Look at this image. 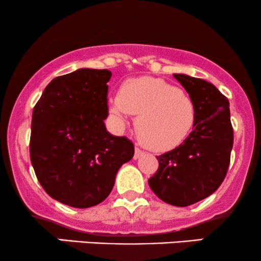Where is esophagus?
<instances>
[{
	"label": "esophagus",
	"mask_w": 261,
	"mask_h": 261,
	"mask_svg": "<svg viewBox=\"0 0 261 261\" xmlns=\"http://www.w3.org/2000/svg\"><path fill=\"white\" fill-rule=\"evenodd\" d=\"M143 153H145V152L143 151H141L140 148H135V154H134V160H139L140 157H142L143 155Z\"/></svg>",
	"instance_id": "34e87169"
}]
</instances>
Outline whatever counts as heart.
Returning <instances> with one entry per match:
<instances>
[{
	"mask_svg": "<svg viewBox=\"0 0 261 261\" xmlns=\"http://www.w3.org/2000/svg\"><path fill=\"white\" fill-rule=\"evenodd\" d=\"M109 109L119 124H125L127 114L137 115V137L155 152L180 146L196 119L195 104L187 93L154 77L126 81L119 97L110 100Z\"/></svg>",
	"mask_w": 261,
	"mask_h": 261,
	"instance_id": "1",
	"label": "heart"
}]
</instances>
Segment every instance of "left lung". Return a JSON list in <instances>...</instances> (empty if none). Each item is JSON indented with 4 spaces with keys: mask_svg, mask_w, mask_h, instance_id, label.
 <instances>
[{
    "mask_svg": "<svg viewBox=\"0 0 261 261\" xmlns=\"http://www.w3.org/2000/svg\"><path fill=\"white\" fill-rule=\"evenodd\" d=\"M195 104L193 131L180 146L158 155L157 172L149 188L174 206L193 205L214 194L222 184L233 147L229 101L212 83L174 73Z\"/></svg>",
    "mask_w": 261,
    "mask_h": 261,
    "instance_id": "left-lung-1",
    "label": "left lung"
}]
</instances>
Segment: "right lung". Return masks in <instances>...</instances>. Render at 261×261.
Here are the masks:
<instances>
[{
  "instance_id": "1",
  "label": "right lung",
  "mask_w": 261,
  "mask_h": 261,
  "mask_svg": "<svg viewBox=\"0 0 261 261\" xmlns=\"http://www.w3.org/2000/svg\"><path fill=\"white\" fill-rule=\"evenodd\" d=\"M108 70L80 68L54 79L32 116L31 161L53 199L77 208L107 199L134 143L107 131Z\"/></svg>"
}]
</instances>
